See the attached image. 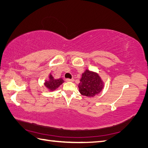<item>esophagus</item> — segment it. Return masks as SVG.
Here are the masks:
<instances>
[{"label": "esophagus", "mask_w": 148, "mask_h": 148, "mask_svg": "<svg viewBox=\"0 0 148 148\" xmlns=\"http://www.w3.org/2000/svg\"><path fill=\"white\" fill-rule=\"evenodd\" d=\"M74 81V79H66V81H67V82H73Z\"/></svg>", "instance_id": "1"}]
</instances>
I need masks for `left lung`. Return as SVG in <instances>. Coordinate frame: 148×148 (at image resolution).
<instances>
[{"instance_id": "1", "label": "left lung", "mask_w": 148, "mask_h": 148, "mask_svg": "<svg viewBox=\"0 0 148 148\" xmlns=\"http://www.w3.org/2000/svg\"><path fill=\"white\" fill-rule=\"evenodd\" d=\"M78 88L82 95L93 97L102 92L103 82L97 72L86 69L82 74Z\"/></svg>"}]
</instances>
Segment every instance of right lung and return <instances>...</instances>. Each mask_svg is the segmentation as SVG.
<instances>
[{
    "label": "right lung",
    "instance_id": "right-lung-1",
    "mask_svg": "<svg viewBox=\"0 0 148 148\" xmlns=\"http://www.w3.org/2000/svg\"><path fill=\"white\" fill-rule=\"evenodd\" d=\"M64 82L62 78H59V79H55L51 74H49V79L46 80L45 83V86L46 87L50 92L54 91L61 85V84Z\"/></svg>",
    "mask_w": 148,
    "mask_h": 148
}]
</instances>
